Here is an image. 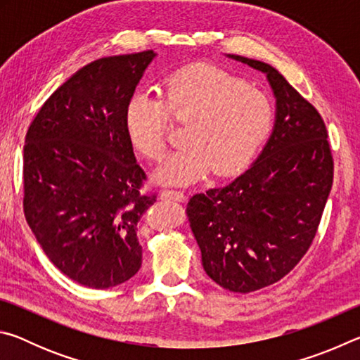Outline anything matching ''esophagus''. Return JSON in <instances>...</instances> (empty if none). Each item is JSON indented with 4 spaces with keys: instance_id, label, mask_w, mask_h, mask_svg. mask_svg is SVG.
<instances>
[{
    "instance_id": "1",
    "label": "esophagus",
    "mask_w": 360,
    "mask_h": 360,
    "mask_svg": "<svg viewBox=\"0 0 360 360\" xmlns=\"http://www.w3.org/2000/svg\"><path fill=\"white\" fill-rule=\"evenodd\" d=\"M162 198L163 200H173V202H184L186 195L182 193L181 191H169V188H167V191L162 192Z\"/></svg>"
}]
</instances>
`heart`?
<instances>
[{"instance_id":"b5f03b06","label":"heart","mask_w":360,"mask_h":360,"mask_svg":"<svg viewBox=\"0 0 360 360\" xmlns=\"http://www.w3.org/2000/svg\"><path fill=\"white\" fill-rule=\"evenodd\" d=\"M160 100L133 95L124 114L125 133L138 154L162 160L168 117L187 124L186 149L174 152L157 178L167 184H191L211 169L238 174L259 154L273 127V105L259 89L211 65H191L163 79Z\"/></svg>"}]
</instances>
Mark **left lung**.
Segmentation results:
<instances>
[{
	"instance_id": "1",
	"label": "left lung",
	"mask_w": 360,
	"mask_h": 360,
	"mask_svg": "<svg viewBox=\"0 0 360 360\" xmlns=\"http://www.w3.org/2000/svg\"><path fill=\"white\" fill-rule=\"evenodd\" d=\"M229 57L265 72L276 98L275 127L251 168L229 186L193 195L187 217L206 275L248 294L278 283L311 246L332 188L333 158L318 109L281 72Z\"/></svg>"
}]
</instances>
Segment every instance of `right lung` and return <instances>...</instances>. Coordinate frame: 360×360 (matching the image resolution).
I'll return each instance as SVG.
<instances>
[{
	"label": "right lung",
	"mask_w": 360,
	"mask_h": 360,
	"mask_svg": "<svg viewBox=\"0 0 360 360\" xmlns=\"http://www.w3.org/2000/svg\"><path fill=\"white\" fill-rule=\"evenodd\" d=\"M154 51L98 58L49 96L23 148V212L49 260L72 281L108 289L143 260L139 219L155 203L141 192L124 125Z\"/></svg>",
	"instance_id": "add662e5"
}]
</instances>
